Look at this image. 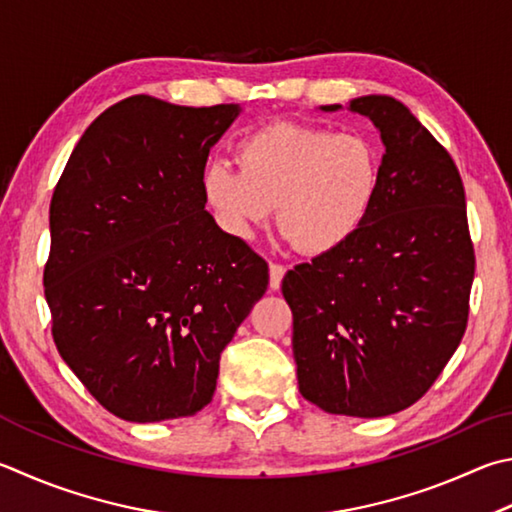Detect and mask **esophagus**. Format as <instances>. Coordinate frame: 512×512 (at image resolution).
I'll return each instance as SVG.
<instances>
[{"instance_id":"esophagus-1","label":"esophagus","mask_w":512,"mask_h":512,"mask_svg":"<svg viewBox=\"0 0 512 512\" xmlns=\"http://www.w3.org/2000/svg\"><path fill=\"white\" fill-rule=\"evenodd\" d=\"M268 271H271V288H273V291H277V288L282 286V277L286 273V268L282 264L271 262V266H268Z\"/></svg>"}]
</instances>
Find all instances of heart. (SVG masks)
<instances>
[{"label": "heart", "mask_w": 512, "mask_h": 512, "mask_svg": "<svg viewBox=\"0 0 512 512\" xmlns=\"http://www.w3.org/2000/svg\"><path fill=\"white\" fill-rule=\"evenodd\" d=\"M237 165L212 161L201 176L217 224L250 239L277 206V226L304 255H327L365 228L380 192V156L356 132L280 123L248 134Z\"/></svg>", "instance_id": "heart-1"}]
</instances>
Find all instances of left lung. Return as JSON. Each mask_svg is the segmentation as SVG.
<instances>
[{"label": "left lung", "mask_w": 512, "mask_h": 512, "mask_svg": "<svg viewBox=\"0 0 512 512\" xmlns=\"http://www.w3.org/2000/svg\"><path fill=\"white\" fill-rule=\"evenodd\" d=\"M349 109L385 145L376 208L345 246L288 271L282 293L302 396L329 414L378 418L414 405L457 351L475 246L448 150L392 96Z\"/></svg>", "instance_id": "1"}]
</instances>
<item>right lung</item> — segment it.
<instances>
[{
  "label": "right lung",
  "instance_id": "add662e5",
  "mask_svg": "<svg viewBox=\"0 0 512 512\" xmlns=\"http://www.w3.org/2000/svg\"><path fill=\"white\" fill-rule=\"evenodd\" d=\"M237 105L132 96L94 120L55 185L44 295L62 360L118 418L203 410L268 264L206 210L201 176Z\"/></svg>",
  "mask_w": 512,
  "mask_h": 512
}]
</instances>
